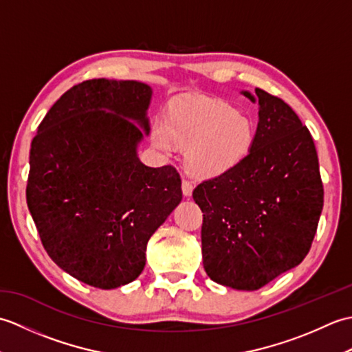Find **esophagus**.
I'll list each match as a JSON object with an SVG mask.
<instances>
[{"instance_id":"esophagus-1","label":"esophagus","mask_w":352,"mask_h":352,"mask_svg":"<svg viewBox=\"0 0 352 352\" xmlns=\"http://www.w3.org/2000/svg\"><path fill=\"white\" fill-rule=\"evenodd\" d=\"M182 189H183V195H184V197H190V195H192V190H193V186H192L190 182L183 180Z\"/></svg>"}]
</instances>
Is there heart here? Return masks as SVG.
<instances>
[{
    "instance_id": "b5f03b06",
    "label": "heart",
    "mask_w": 352,
    "mask_h": 352,
    "mask_svg": "<svg viewBox=\"0 0 352 352\" xmlns=\"http://www.w3.org/2000/svg\"><path fill=\"white\" fill-rule=\"evenodd\" d=\"M256 126L231 104L213 98L178 100L168 122L153 126L154 145L164 154L188 149L186 168L197 177H216L241 164L250 154Z\"/></svg>"
}]
</instances>
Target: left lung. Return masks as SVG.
<instances>
[{
	"label": "left lung",
	"instance_id": "left-lung-1",
	"mask_svg": "<svg viewBox=\"0 0 352 352\" xmlns=\"http://www.w3.org/2000/svg\"><path fill=\"white\" fill-rule=\"evenodd\" d=\"M258 104L256 139L245 160L198 184L203 265L210 278L257 290L301 263L324 207L315 144L283 100L242 91Z\"/></svg>",
	"mask_w": 352,
	"mask_h": 352
}]
</instances>
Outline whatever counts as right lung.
<instances>
[{
  "label": "right lung",
  "instance_id": "obj_1",
  "mask_svg": "<svg viewBox=\"0 0 352 352\" xmlns=\"http://www.w3.org/2000/svg\"><path fill=\"white\" fill-rule=\"evenodd\" d=\"M151 96L140 81H83L56 101L32 142L28 210L52 261L89 286L136 280L149 237L182 203L178 172L138 157Z\"/></svg>",
  "mask_w": 352,
  "mask_h": 352
}]
</instances>
